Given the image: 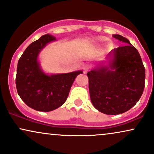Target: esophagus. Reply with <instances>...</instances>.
<instances>
[{
    "label": "esophagus",
    "instance_id": "esophagus-1",
    "mask_svg": "<svg viewBox=\"0 0 154 154\" xmlns=\"http://www.w3.org/2000/svg\"><path fill=\"white\" fill-rule=\"evenodd\" d=\"M89 69H90V66L89 65H85L83 66V71H84L85 73H86Z\"/></svg>",
    "mask_w": 154,
    "mask_h": 154
}]
</instances>
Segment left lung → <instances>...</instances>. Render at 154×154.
<instances>
[{
  "label": "left lung",
  "mask_w": 154,
  "mask_h": 154,
  "mask_svg": "<svg viewBox=\"0 0 154 154\" xmlns=\"http://www.w3.org/2000/svg\"><path fill=\"white\" fill-rule=\"evenodd\" d=\"M126 45L114 48L109 67L87 73L93 105L101 113L116 115L131 109L140 99L145 86V68L137 49L121 35H112Z\"/></svg>",
  "instance_id": "1"
}]
</instances>
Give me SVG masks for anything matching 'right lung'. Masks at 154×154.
<instances>
[{"label": "right lung", "instance_id": "add662e5", "mask_svg": "<svg viewBox=\"0 0 154 154\" xmlns=\"http://www.w3.org/2000/svg\"><path fill=\"white\" fill-rule=\"evenodd\" d=\"M56 38L45 34L31 43L19 58L16 85L18 94L26 105L39 111H51L65 103L70 89L81 71L48 75L39 67L38 56L47 43Z\"/></svg>", "mask_w": 154, "mask_h": 154}]
</instances>
